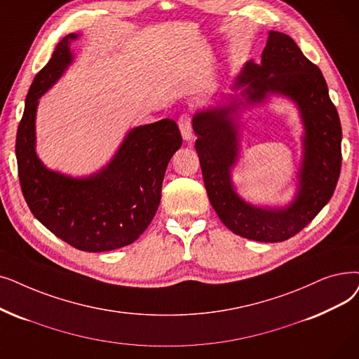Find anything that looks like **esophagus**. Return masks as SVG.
<instances>
[{
    "instance_id": "obj_1",
    "label": "esophagus",
    "mask_w": 359,
    "mask_h": 359,
    "mask_svg": "<svg viewBox=\"0 0 359 359\" xmlns=\"http://www.w3.org/2000/svg\"><path fill=\"white\" fill-rule=\"evenodd\" d=\"M179 128L184 141H191L192 139V116L189 113H183L179 117Z\"/></svg>"
}]
</instances>
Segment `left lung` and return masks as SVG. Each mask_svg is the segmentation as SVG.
Here are the masks:
<instances>
[{"instance_id": "8db88e82", "label": "left lung", "mask_w": 359, "mask_h": 359, "mask_svg": "<svg viewBox=\"0 0 359 359\" xmlns=\"http://www.w3.org/2000/svg\"><path fill=\"white\" fill-rule=\"evenodd\" d=\"M246 85L249 102L282 93L298 104L305 126L299 192L286 208L249 205L233 189L230 168L239 154L238 129L231 113L238 105L199 111L192 128L204 184L217 215L236 235L258 242H283L299 233L330 201L341 167V126L320 69L302 54L296 42L282 34H269L261 63L249 61L235 88Z\"/></svg>"}]
</instances>
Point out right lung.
<instances>
[{
  "instance_id": "add662e5",
  "label": "right lung",
  "mask_w": 359,
  "mask_h": 359,
  "mask_svg": "<svg viewBox=\"0 0 359 359\" xmlns=\"http://www.w3.org/2000/svg\"><path fill=\"white\" fill-rule=\"evenodd\" d=\"M61 39L51 60L35 76L15 136V158L26 204L57 238L85 252L113 251L142 235L158 210L165 168L182 147L175 120L164 118L129 132L113 161L95 176L72 179L51 171L35 152L38 98L72 63Z\"/></svg>"
}]
</instances>
